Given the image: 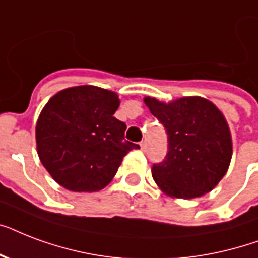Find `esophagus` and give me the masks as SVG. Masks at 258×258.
<instances>
[{
    "mask_svg": "<svg viewBox=\"0 0 258 258\" xmlns=\"http://www.w3.org/2000/svg\"><path fill=\"white\" fill-rule=\"evenodd\" d=\"M139 146H141L142 151H146V149H147V145H146V142H141V143H139Z\"/></svg>",
    "mask_w": 258,
    "mask_h": 258,
    "instance_id": "1",
    "label": "esophagus"
}]
</instances>
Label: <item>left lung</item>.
<instances>
[{
    "label": "left lung",
    "mask_w": 258,
    "mask_h": 258,
    "mask_svg": "<svg viewBox=\"0 0 258 258\" xmlns=\"http://www.w3.org/2000/svg\"><path fill=\"white\" fill-rule=\"evenodd\" d=\"M146 105L167 134V154L151 167L162 191L197 198L212 191L232 159V138L221 111L204 97H182L169 104L146 97Z\"/></svg>",
    "instance_id": "8db88e82"
}]
</instances>
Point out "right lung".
I'll return each mask as SVG.
<instances>
[{"mask_svg": "<svg viewBox=\"0 0 258 258\" xmlns=\"http://www.w3.org/2000/svg\"><path fill=\"white\" fill-rule=\"evenodd\" d=\"M115 92L93 86L56 93L40 113L36 142L40 161L71 191H99L111 182L128 151L127 125L113 116Z\"/></svg>", "mask_w": 258, "mask_h": 258, "instance_id": "1", "label": "right lung"}]
</instances>
